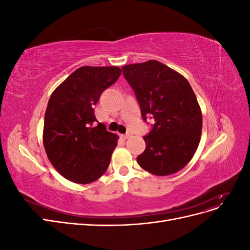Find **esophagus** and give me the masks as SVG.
Instances as JSON below:
<instances>
[{"mask_svg": "<svg viewBox=\"0 0 250 250\" xmlns=\"http://www.w3.org/2000/svg\"><path fill=\"white\" fill-rule=\"evenodd\" d=\"M122 137L126 140V139H129L130 137H131V133H129V132H127L126 134H124V135H122Z\"/></svg>", "mask_w": 250, "mask_h": 250, "instance_id": "1", "label": "esophagus"}]
</instances>
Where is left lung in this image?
<instances>
[{"label":"left lung","mask_w":250,"mask_h":250,"mask_svg":"<svg viewBox=\"0 0 250 250\" xmlns=\"http://www.w3.org/2000/svg\"><path fill=\"white\" fill-rule=\"evenodd\" d=\"M133 89L144 121L153 118L144 137L146 149L137 157L141 167L157 176L185 168L199 145L202 113L188 81L169 66L149 60L122 67Z\"/></svg>","instance_id":"8db88e82"}]
</instances>
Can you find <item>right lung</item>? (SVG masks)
Listing matches in <instances>:
<instances>
[{"mask_svg": "<svg viewBox=\"0 0 250 250\" xmlns=\"http://www.w3.org/2000/svg\"><path fill=\"white\" fill-rule=\"evenodd\" d=\"M118 66H81L52 93L43 123V146L58 173L90 184L107 170L118 135L95 117L94 105L121 75Z\"/></svg>", "mask_w": 250, "mask_h": 250, "instance_id": "1", "label": "right lung"}]
</instances>
